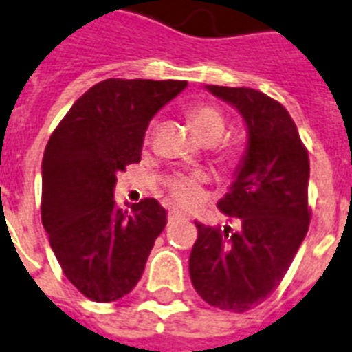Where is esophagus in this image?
<instances>
[{"label": "esophagus", "instance_id": "34e87169", "mask_svg": "<svg viewBox=\"0 0 352 352\" xmlns=\"http://www.w3.org/2000/svg\"><path fill=\"white\" fill-rule=\"evenodd\" d=\"M179 213L178 211H168V220H174V219H178Z\"/></svg>", "mask_w": 352, "mask_h": 352}]
</instances>
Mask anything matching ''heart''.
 Segmentation results:
<instances>
[{
	"mask_svg": "<svg viewBox=\"0 0 352 352\" xmlns=\"http://www.w3.org/2000/svg\"><path fill=\"white\" fill-rule=\"evenodd\" d=\"M187 119L198 139L207 145L214 143V162L226 168L235 167L236 162L241 160V148L235 143H217L224 135L228 126L224 113L209 102H198L187 110ZM167 189L174 200L182 206H195L201 200V178L195 174L174 176L167 182Z\"/></svg>",
	"mask_w": 352,
	"mask_h": 352,
	"instance_id": "1",
	"label": "heart"
}]
</instances>
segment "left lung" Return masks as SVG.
<instances>
[{"label":"left lung","mask_w":352,"mask_h":352,"mask_svg":"<svg viewBox=\"0 0 352 352\" xmlns=\"http://www.w3.org/2000/svg\"><path fill=\"white\" fill-rule=\"evenodd\" d=\"M207 89L241 111L250 139L236 179L219 201L239 230L196 222L189 274L206 303L246 312L279 287L309 231V152L287 108L266 94Z\"/></svg>","instance_id":"1"}]
</instances>
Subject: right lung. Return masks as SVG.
Segmentation results:
<instances>
[{
	"instance_id": "right-lung-1",
	"label": "right lung",
	"mask_w": 352,
	"mask_h": 352,
	"mask_svg": "<svg viewBox=\"0 0 352 352\" xmlns=\"http://www.w3.org/2000/svg\"><path fill=\"white\" fill-rule=\"evenodd\" d=\"M185 86V80L106 78L78 97L49 138L42 224L64 275L91 301L126 296L167 226L157 200L121 209L113 187L116 174L141 160L152 117Z\"/></svg>"
}]
</instances>
